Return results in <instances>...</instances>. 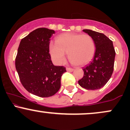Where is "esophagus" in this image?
Masks as SVG:
<instances>
[{
	"instance_id": "1",
	"label": "esophagus",
	"mask_w": 130,
	"mask_h": 130,
	"mask_svg": "<svg viewBox=\"0 0 130 130\" xmlns=\"http://www.w3.org/2000/svg\"><path fill=\"white\" fill-rule=\"evenodd\" d=\"M66 70H67V71H68V72H72V71L74 70L73 69V68H70V67H67Z\"/></svg>"
}]
</instances>
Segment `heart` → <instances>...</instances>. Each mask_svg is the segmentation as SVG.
<instances>
[{
  "mask_svg": "<svg viewBox=\"0 0 130 130\" xmlns=\"http://www.w3.org/2000/svg\"><path fill=\"white\" fill-rule=\"evenodd\" d=\"M56 43L50 44V53L52 58L58 63L66 59L67 53L71 62L83 66L92 60L95 53L93 38L87 34L67 32L58 35Z\"/></svg>",
  "mask_w": 130,
  "mask_h": 130,
  "instance_id": "1",
  "label": "heart"
}]
</instances>
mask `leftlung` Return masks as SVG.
I'll return each mask as SVG.
<instances>
[{
    "label": "left lung",
    "mask_w": 130,
    "mask_h": 130,
    "mask_svg": "<svg viewBox=\"0 0 130 130\" xmlns=\"http://www.w3.org/2000/svg\"><path fill=\"white\" fill-rule=\"evenodd\" d=\"M83 31L93 38L96 50L93 60L83 68L84 76L78 83L87 90H97L103 87L111 78L116 52L112 41L103 34L89 29Z\"/></svg>",
    "instance_id": "8db88e82"
}]
</instances>
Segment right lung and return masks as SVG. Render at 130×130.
<instances>
[{
    "label": "right lung",
    "mask_w": 130,
    "mask_h": 130,
    "mask_svg": "<svg viewBox=\"0 0 130 130\" xmlns=\"http://www.w3.org/2000/svg\"><path fill=\"white\" fill-rule=\"evenodd\" d=\"M53 30L38 28L22 38L15 59L16 69L21 83L30 93L49 97L60 87L63 66H55L51 60L50 38Z\"/></svg>",
    "instance_id": "obj_1"
}]
</instances>
